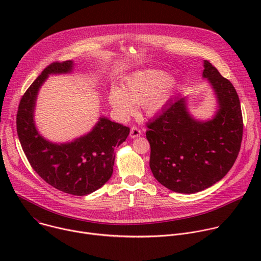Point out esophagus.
Instances as JSON below:
<instances>
[{
	"mask_svg": "<svg viewBox=\"0 0 261 261\" xmlns=\"http://www.w3.org/2000/svg\"><path fill=\"white\" fill-rule=\"evenodd\" d=\"M141 130L138 129L137 127H132L131 130H130V137L131 138H136V137H139L141 135Z\"/></svg>",
	"mask_w": 261,
	"mask_h": 261,
	"instance_id": "esophagus-1",
	"label": "esophagus"
}]
</instances>
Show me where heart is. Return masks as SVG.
I'll return each instance as SVG.
<instances>
[{
  "label": "heart",
  "mask_w": 261,
  "mask_h": 261,
  "mask_svg": "<svg viewBox=\"0 0 261 261\" xmlns=\"http://www.w3.org/2000/svg\"><path fill=\"white\" fill-rule=\"evenodd\" d=\"M179 87L180 82L170 77L167 71L139 70L125 77L123 88L110 89L108 102L122 119H127L134 114V104H141L143 114L147 118H155L171 101Z\"/></svg>",
  "instance_id": "1"
}]
</instances>
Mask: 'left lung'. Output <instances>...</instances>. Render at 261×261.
I'll return each mask as SVG.
<instances>
[{"label": "left lung", "mask_w": 261, "mask_h": 261, "mask_svg": "<svg viewBox=\"0 0 261 261\" xmlns=\"http://www.w3.org/2000/svg\"><path fill=\"white\" fill-rule=\"evenodd\" d=\"M202 79L217 103L211 119L195 118L188 97L179 96L147 124L151 170L161 185L177 193H196L222 179L241 147L243 117L234 87L207 61H203Z\"/></svg>", "instance_id": "obj_1"}]
</instances>
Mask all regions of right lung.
Wrapping results in <instances>:
<instances>
[{"instance_id":"right-lung-1","label":"right lung","mask_w":261,"mask_h":261,"mask_svg":"<svg viewBox=\"0 0 261 261\" xmlns=\"http://www.w3.org/2000/svg\"><path fill=\"white\" fill-rule=\"evenodd\" d=\"M73 61L53 63L22 96L16 128L22 150L34 170L47 184L68 194L84 196L101 188L110 178L116 159L115 148L123 143L130 129L100 117L87 134L72 141L53 142L36 127L35 109L39 91L49 75L70 74Z\"/></svg>"}]
</instances>
